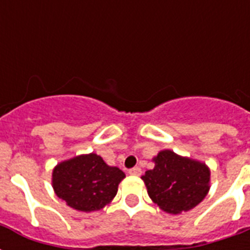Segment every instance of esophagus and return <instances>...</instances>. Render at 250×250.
Segmentation results:
<instances>
[{
	"mask_svg": "<svg viewBox=\"0 0 250 250\" xmlns=\"http://www.w3.org/2000/svg\"><path fill=\"white\" fill-rule=\"evenodd\" d=\"M129 175H133V176H140L141 175V168L139 166L137 167H133V168H131V170L128 171Z\"/></svg>",
	"mask_w": 250,
	"mask_h": 250,
	"instance_id": "34e87169",
	"label": "esophagus"
}]
</instances>
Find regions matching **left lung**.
<instances>
[{
  "label": "left lung",
  "instance_id": "left-lung-1",
  "mask_svg": "<svg viewBox=\"0 0 250 250\" xmlns=\"http://www.w3.org/2000/svg\"><path fill=\"white\" fill-rule=\"evenodd\" d=\"M154 168L141 176L149 197L168 214L189 211L210 189V168L205 162L164 149L152 158Z\"/></svg>",
  "mask_w": 250,
  "mask_h": 250
}]
</instances>
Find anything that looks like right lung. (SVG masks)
Returning a JSON list of instances; mask_svg holds the SVG:
<instances>
[{
  "label": "right lung",
  "instance_id": "1",
  "mask_svg": "<svg viewBox=\"0 0 250 250\" xmlns=\"http://www.w3.org/2000/svg\"><path fill=\"white\" fill-rule=\"evenodd\" d=\"M125 174L109 166L96 153L62 161L53 168L52 187L57 197L72 209L90 213L113 201Z\"/></svg>",
  "mask_w": 250,
  "mask_h": 250
}]
</instances>
